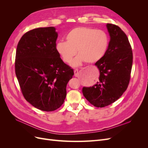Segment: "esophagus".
I'll use <instances>...</instances> for the list:
<instances>
[{
	"instance_id": "34e87169",
	"label": "esophagus",
	"mask_w": 148,
	"mask_h": 148,
	"mask_svg": "<svg viewBox=\"0 0 148 148\" xmlns=\"http://www.w3.org/2000/svg\"><path fill=\"white\" fill-rule=\"evenodd\" d=\"M74 75L76 77H78L79 76V73H78V70L76 69L74 70Z\"/></svg>"
}]
</instances>
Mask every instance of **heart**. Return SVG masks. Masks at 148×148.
<instances>
[{
	"instance_id": "heart-1",
	"label": "heart",
	"mask_w": 148,
	"mask_h": 148,
	"mask_svg": "<svg viewBox=\"0 0 148 148\" xmlns=\"http://www.w3.org/2000/svg\"><path fill=\"white\" fill-rule=\"evenodd\" d=\"M66 41H59L56 49L62 60L69 64L76 55L72 65L79 66L84 62L92 64L104 56L109 45V36L106 31L93 28L79 26L66 34Z\"/></svg>"
}]
</instances>
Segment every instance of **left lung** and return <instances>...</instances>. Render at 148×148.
Returning <instances> with one entry per match:
<instances>
[{
    "label": "left lung",
    "mask_w": 148,
    "mask_h": 148,
    "mask_svg": "<svg viewBox=\"0 0 148 148\" xmlns=\"http://www.w3.org/2000/svg\"><path fill=\"white\" fill-rule=\"evenodd\" d=\"M106 27L110 36L109 47L104 56L95 64L99 70V81L82 89L84 97L97 107L112 104L126 91L133 63L127 35L118 26L107 23Z\"/></svg>",
    "instance_id": "obj_1"
}]
</instances>
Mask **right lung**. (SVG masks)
<instances>
[{
    "mask_svg": "<svg viewBox=\"0 0 148 148\" xmlns=\"http://www.w3.org/2000/svg\"><path fill=\"white\" fill-rule=\"evenodd\" d=\"M54 27L38 28L26 33L18 44L15 73L25 99L36 108L53 111L63 104L66 84L73 70L56 49Z\"/></svg>",
    "mask_w": 148,
    "mask_h": 148,
    "instance_id": "obj_1",
    "label": "right lung"
}]
</instances>
